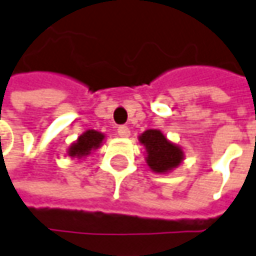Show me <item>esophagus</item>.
Wrapping results in <instances>:
<instances>
[{
  "label": "esophagus",
  "mask_w": 256,
  "mask_h": 256,
  "mask_svg": "<svg viewBox=\"0 0 256 256\" xmlns=\"http://www.w3.org/2000/svg\"><path fill=\"white\" fill-rule=\"evenodd\" d=\"M116 132H118V135H120V136H122V138H128V136L131 135V131H130V128H128V126H125V125H121V126H118Z\"/></svg>",
  "instance_id": "esophagus-1"
}]
</instances>
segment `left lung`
<instances>
[{
	"mask_svg": "<svg viewBox=\"0 0 256 256\" xmlns=\"http://www.w3.org/2000/svg\"><path fill=\"white\" fill-rule=\"evenodd\" d=\"M140 142L146 149V164L156 173H168L178 168L184 154L158 130H148L140 135Z\"/></svg>",
	"mask_w": 256,
	"mask_h": 256,
	"instance_id": "obj_1",
	"label": "left lung"
}]
</instances>
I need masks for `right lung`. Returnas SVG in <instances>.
Listing matches in <instances>:
<instances>
[{"mask_svg":"<svg viewBox=\"0 0 256 256\" xmlns=\"http://www.w3.org/2000/svg\"><path fill=\"white\" fill-rule=\"evenodd\" d=\"M102 140H104V134L94 131V130H88V131L82 134L74 144L70 145V148L68 150V156L82 159L84 156L90 155L94 149L100 148Z\"/></svg>","mask_w":256,"mask_h":256,"instance_id":"add662e5","label":"right lung"}]
</instances>
